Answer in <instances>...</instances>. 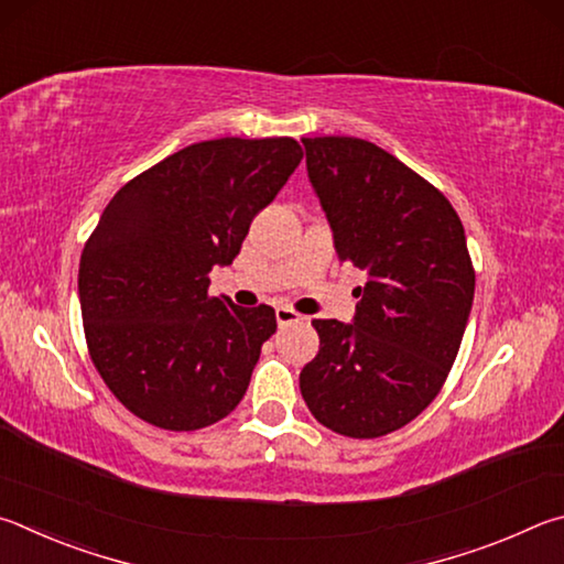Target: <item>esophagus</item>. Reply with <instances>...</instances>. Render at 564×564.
Wrapping results in <instances>:
<instances>
[{
    "label": "esophagus",
    "instance_id": "34e87169",
    "mask_svg": "<svg viewBox=\"0 0 564 564\" xmlns=\"http://www.w3.org/2000/svg\"><path fill=\"white\" fill-rule=\"evenodd\" d=\"M274 317H276V324H280V327H288V324L300 322L302 314L294 312L292 307H276L274 310Z\"/></svg>",
    "mask_w": 564,
    "mask_h": 564
}]
</instances>
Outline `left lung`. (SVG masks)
<instances>
[{"mask_svg": "<svg viewBox=\"0 0 564 564\" xmlns=\"http://www.w3.org/2000/svg\"><path fill=\"white\" fill-rule=\"evenodd\" d=\"M341 262L369 274L354 324L314 319L319 354L300 373L322 426L379 438L413 421L448 379L476 292L453 205L397 155L351 135L302 138Z\"/></svg>", "mask_w": 564, "mask_h": 564, "instance_id": "1", "label": "left lung"}]
</instances>
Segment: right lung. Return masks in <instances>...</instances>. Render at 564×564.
<instances>
[{
    "mask_svg": "<svg viewBox=\"0 0 564 564\" xmlns=\"http://www.w3.org/2000/svg\"><path fill=\"white\" fill-rule=\"evenodd\" d=\"M302 145L215 138L148 167L118 191L78 264L86 347L113 397L145 423L197 431L242 401L274 310L213 297L252 217L274 200Z\"/></svg>",
    "mask_w": 564,
    "mask_h": 564,
    "instance_id": "obj_1",
    "label": "right lung"
}]
</instances>
